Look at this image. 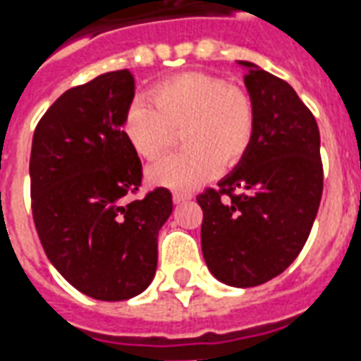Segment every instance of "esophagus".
<instances>
[{
	"instance_id": "34e87169",
	"label": "esophagus",
	"mask_w": 361,
	"mask_h": 361,
	"mask_svg": "<svg viewBox=\"0 0 361 361\" xmlns=\"http://www.w3.org/2000/svg\"><path fill=\"white\" fill-rule=\"evenodd\" d=\"M174 202L176 204H183V202H189L191 200V195H185V192H174Z\"/></svg>"
}]
</instances>
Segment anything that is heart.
Segmentation results:
<instances>
[{
    "label": "heart",
    "mask_w": 361,
    "mask_h": 361,
    "mask_svg": "<svg viewBox=\"0 0 361 361\" xmlns=\"http://www.w3.org/2000/svg\"><path fill=\"white\" fill-rule=\"evenodd\" d=\"M149 99L137 96L123 121L128 144L145 161L161 159L181 134L187 149L147 170L151 183L189 191L212 180L224 166H235L252 145L255 107L252 98L219 77L189 71L159 82Z\"/></svg>",
    "instance_id": "obj_1"
}]
</instances>
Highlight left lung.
<instances>
[{
	"label": "left lung",
	"mask_w": 361,
	"mask_h": 361,
	"mask_svg": "<svg viewBox=\"0 0 361 361\" xmlns=\"http://www.w3.org/2000/svg\"><path fill=\"white\" fill-rule=\"evenodd\" d=\"M255 107L254 140L235 170L197 197L202 255L219 282L265 284L295 261L324 189L320 130L291 85L238 60Z\"/></svg>",
	"instance_id": "8db88e82"
}]
</instances>
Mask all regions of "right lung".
<instances>
[{"label":"right lung","mask_w":361,"mask_h":361,"mask_svg":"<svg viewBox=\"0 0 361 361\" xmlns=\"http://www.w3.org/2000/svg\"><path fill=\"white\" fill-rule=\"evenodd\" d=\"M134 100L128 70L66 90L34 132V224L47 257L75 290L100 301L140 295L157 271V238L172 214L159 187L128 200L142 162L123 121Z\"/></svg>","instance_id":"obj_1"}]
</instances>
